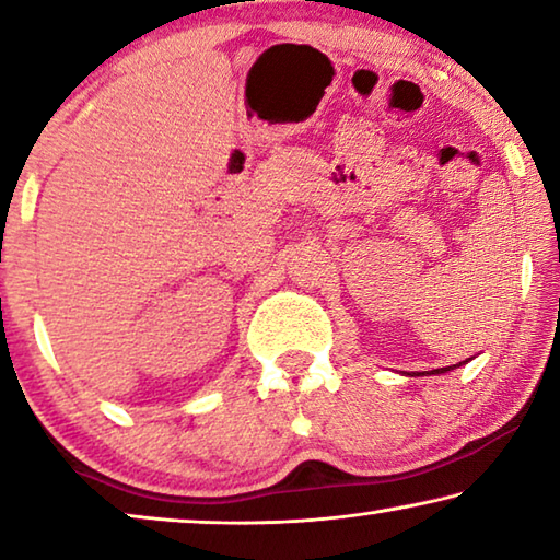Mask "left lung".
<instances>
[{
    "instance_id": "obj_1",
    "label": "left lung",
    "mask_w": 560,
    "mask_h": 560,
    "mask_svg": "<svg viewBox=\"0 0 560 560\" xmlns=\"http://www.w3.org/2000/svg\"><path fill=\"white\" fill-rule=\"evenodd\" d=\"M462 365V363H459ZM457 365H450V368H438V371H424V373H412V375H440V373H447V371H454Z\"/></svg>"
}]
</instances>
